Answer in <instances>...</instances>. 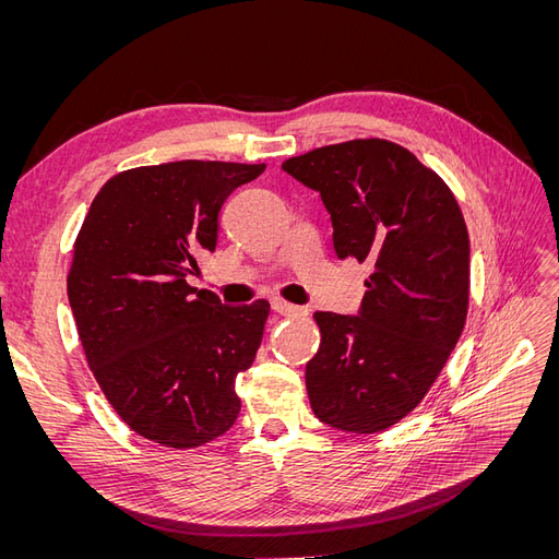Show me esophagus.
I'll use <instances>...</instances> for the list:
<instances>
[{
  "label": "esophagus",
  "mask_w": 559,
  "mask_h": 559,
  "mask_svg": "<svg viewBox=\"0 0 559 559\" xmlns=\"http://www.w3.org/2000/svg\"><path fill=\"white\" fill-rule=\"evenodd\" d=\"M273 310H275L277 314H289V317L300 312L298 306H294V302H286V300H282V298H275V300H273Z\"/></svg>",
  "instance_id": "34e87169"
}]
</instances>
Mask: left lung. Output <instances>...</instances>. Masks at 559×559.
I'll return each instance as SVG.
<instances>
[{
	"label": "left lung",
	"instance_id": "left-lung-1",
	"mask_svg": "<svg viewBox=\"0 0 559 559\" xmlns=\"http://www.w3.org/2000/svg\"><path fill=\"white\" fill-rule=\"evenodd\" d=\"M331 214L337 259L373 273L357 317L314 312L306 366L314 415L349 433L413 413L460 341L468 312V230L448 183L386 140L321 146L282 163Z\"/></svg>",
	"mask_w": 559,
	"mask_h": 559
}]
</instances>
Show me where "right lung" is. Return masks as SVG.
<instances>
[{"label": "right lung", "mask_w": 559, "mask_h": 559, "mask_svg": "<svg viewBox=\"0 0 559 559\" xmlns=\"http://www.w3.org/2000/svg\"><path fill=\"white\" fill-rule=\"evenodd\" d=\"M265 165L177 160L111 177L83 218L67 296L93 376L116 415L148 441L186 450L240 413L235 378L257 357L267 300L228 308L195 289L218 212Z\"/></svg>", "instance_id": "obj_1"}]
</instances>
